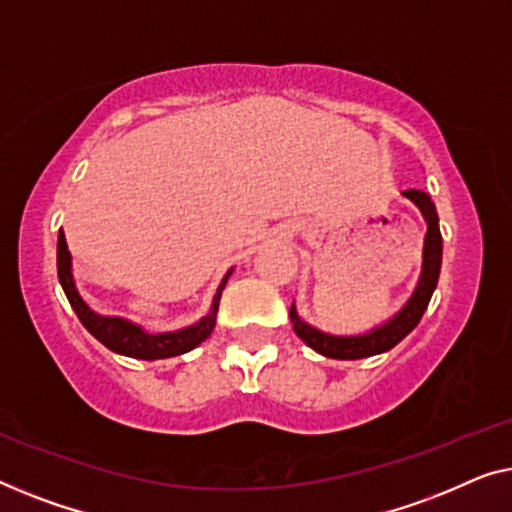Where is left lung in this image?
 <instances>
[{
  "mask_svg": "<svg viewBox=\"0 0 512 512\" xmlns=\"http://www.w3.org/2000/svg\"><path fill=\"white\" fill-rule=\"evenodd\" d=\"M403 197L413 201L420 208V213L427 220V234H424V250H422V273L417 280L413 297L408 299V304L394 315L392 320H387L385 325L366 331L359 336H331L325 331L315 329L304 322L297 315V308H290V320L292 329L297 331V336L304 341L308 348H313L320 355L329 359H362L373 357L380 352L392 350L394 345L403 341L410 331L417 327V322L422 320L424 311H427L431 294L436 290L438 273H441V259H443V239L441 229H438V213L434 201L427 192L422 190H406Z\"/></svg>",
  "mask_w": 512,
  "mask_h": 512,
  "instance_id": "8db88e82",
  "label": "left lung"
}]
</instances>
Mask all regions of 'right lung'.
<instances>
[{"instance_id": "1", "label": "right lung", "mask_w": 512, "mask_h": 512, "mask_svg": "<svg viewBox=\"0 0 512 512\" xmlns=\"http://www.w3.org/2000/svg\"><path fill=\"white\" fill-rule=\"evenodd\" d=\"M229 276H232V269L225 273V278H222L218 292H215L213 297L211 311H208V315H204L197 325L178 329V331H164V334H148V331H143L139 325H134V322L122 320V318H109V315H99L85 304L81 294L76 290L74 273H71V253L67 248V239H64L62 229H60V236H57V278H60V285L64 294H67L71 308H74L78 320L83 322V327L88 329L99 343H104L106 348L125 357L167 359V357L183 355V352H190L192 348H197L201 341H206L215 327V315H218L220 297Z\"/></svg>"}]
</instances>
